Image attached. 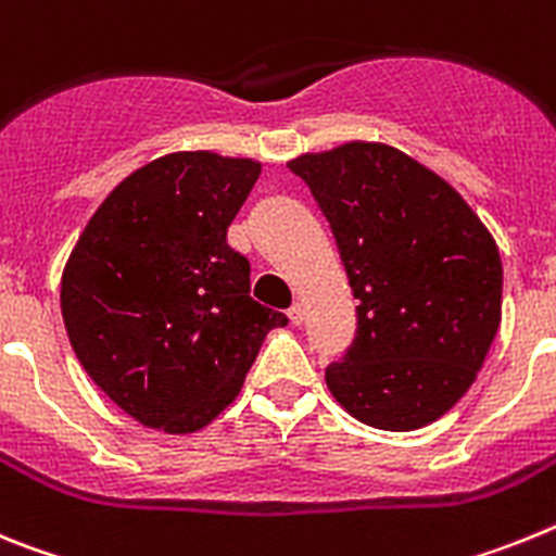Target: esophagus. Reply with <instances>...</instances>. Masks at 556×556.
I'll return each instance as SVG.
<instances>
[{"instance_id":"1","label":"esophagus","mask_w":556,"mask_h":556,"mask_svg":"<svg viewBox=\"0 0 556 556\" xmlns=\"http://www.w3.org/2000/svg\"><path fill=\"white\" fill-rule=\"evenodd\" d=\"M288 318H291V325H302V321H305V307H302V305H299V302H296V305H291V311H288Z\"/></svg>"}]
</instances>
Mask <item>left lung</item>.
<instances>
[{
    "label": "left lung",
    "instance_id": "left-lung-1",
    "mask_svg": "<svg viewBox=\"0 0 556 556\" xmlns=\"http://www.w3.org/2000/svg\"><path fill=\"white\" fill-rule=\"evenodd\" d=\"M316 198L358 299V330L327 366L361 422L414 431L451 412L501 325L498 245L447 181L380 142L288 162Z\"/></svg>",
    "mask_w": 556,
    "mask_h": 556
}]
</instances>
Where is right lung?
<instances>
[{
    "label": "right lung",
    "mask_w": 556,
    "mask_h": 556,
    "mask_svg": "<svg viewBox=\"0 0 556 556\" xmlns=\"http://www.w3.org/2000/svg\"><path fill=\"white\" fill-rule=\"evenodd\" d=\"M260 176L251 159L185 151L105 198L61 279L66 336L86 375L148 428L192 433L238 397L279 311L249 296L226 229Z\"/></svg>",
    "instance_id": "1"
}]
</instances>
